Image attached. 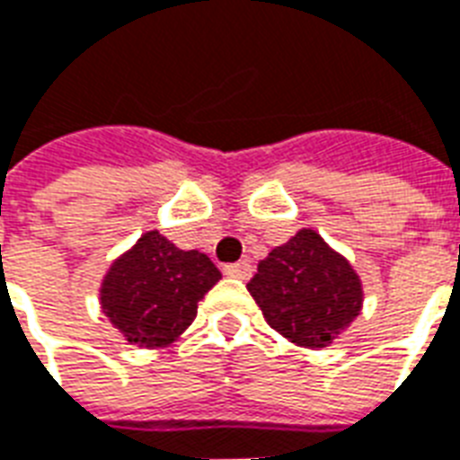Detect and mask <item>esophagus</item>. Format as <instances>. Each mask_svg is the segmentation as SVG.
<instances>
[{"label":"esophagus","mask_w":460,"mask_h":460,"mask_svg":"<svg viewBox=\"0 0 460 460\" xmlns=\"http://www.w3.org/2000/svg\"><path fill=\"white\" fill-rule=\"evenodd\" d=\"M227 279H240V280H247L252 276V263L247 261H237V263H227L226 269H223Z\"/></svg>","instance_id":"34e87169"}]
</instances>
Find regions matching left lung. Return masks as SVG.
Instances as JSON below:
<instances>
[{
	"label": "left lung",
	"instance_id": "1",
	"mask_svg": "<svg viewBox=\"0 0 460 460\" xmlns=\"http://www.w3.org/2000/svg\"><path fill=\"white\" fill-rule=\"evenodd\" d=\"M247 290L270 329L305 348H326L362 309L358 273L307 227L259 261Z\"/></svg>",
	"mask_w": 460,
	"mask_h": 460
}]
</instances>
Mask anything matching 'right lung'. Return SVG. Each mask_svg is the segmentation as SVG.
<instances>
[{
	"mask_svg": "<svg viewBox=\"0 0 460 460\" xmlns=\"http://www.w3.org/2000/svg\"><path fill=\"white\" fill-rule=\"evenodd\" d=\"M218 280L208 256L184 252L151 230L110 266L101 305L129 343L163 348L194 322L199 302Z\"/></svg>",
	"mask_w": 460,
	"mask_h": 460,
	"instance_id": "1",
	"label": "right lung"
}]
</instances>
